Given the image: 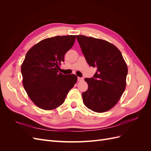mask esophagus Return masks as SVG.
Wrapping results in <instances>:
<instances>
[{"label": "esophagus", "instance_id": "obj_1", "mask_svg": "<svg viewBox=\"0 0 151 151\" xmlns=\"http://www.w3.org/2000/svg\"><path fill=\"white\" fill-rule=\"evenodd\" d=\"M83 80V77H77V81H82Z\"/></svg>", "mask_w": 151, "mask_h": 151}]
</instances>
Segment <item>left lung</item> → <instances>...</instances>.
Instances as JSON below:
<instances>
[{"mask_svg":"<svg viewBox=\"0 0 151 151\" xmlns=\"http://www.w3.org/2000/svg\"><path fill=\"white\" fill-rule=\"evenodd\" d=\"M77 40L88 64L97 68L91 78H86L88 89L82 96L85 106L103 113L119 101L126 87L128 68L122 53L107 41L77 35Z\"/></svg>","mask_w":151,"mask_h":151,"instance_id":"8db88e82","label":"left lung"}]
</instances>
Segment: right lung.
<instances>
[{"label": "right lung", "mask_w": 151, "mask_h": 151, "mask_svg": "<svg viewBox=\"0 0 151 151\" xmlns=\"http://www.w3.org/2000/svg\"><path fill=\"white\" fill-rule=\"evenodd\" d=\"M76 38L68 35L44 39L27 52L21 65L22 83L29 98L40 108L51 110L60 106L76 83V75H64L58 70Z\"/></svg>", "instance_id": "right-lung-1"}]
</instances>
